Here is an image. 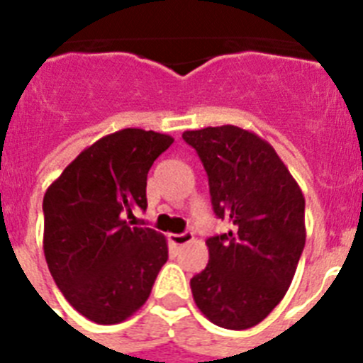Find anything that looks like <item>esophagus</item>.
I'll return each instance as SVG.
<instances>
[{"label": "esophagus", "instance_id": "obj_1", "mask_svg": "<svg viewBox=\"0 0 363 363\" xmlns=\"http://www.w3.org/2000/svg\"><path fill=\"white\" fill-rule=\"evenodd\" d=\"M194 240V234L192 233H184V234H169V242L172 243V245H185V243L192 242Z\"/></svg>", "mask_w": 363, "mask_h": 363}]
</instances>
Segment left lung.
Returning <instances> with one entry per match:
<instances>
[{
  "label": "left lung",
  "mask_w": 363,
  "mask_h": 363,
  "mask_svg": "<svg viewBox=\"0 0 363 363\" xmlns=\"http://www.w3.org/2000/svg\"><path fill=\"white\" fill-rule=\"evenodd\" d=\"M209 176L213 209L230 230L207 240L209 264L191 280L205 318L242 331L281 301L306 245V198L269 142L234 125L185 130Z\"/></svg>",
  "instance_id": "1"
}]
</instances>
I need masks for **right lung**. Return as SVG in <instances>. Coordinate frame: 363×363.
<instances>
[{
	"label": "right lung",
	"mask_w": 363,
	"mask_h": 363,
	"mask_svg": "<svg viewBox=\"0 0 363 363\" xmlns=\"http://www.w3.org/2000/svg\"><path fill=\"white\" fill-rule=\"evenodd\" d=\"M174 138L121 129L76 156L43 198V252L70 306L91 322L120 323L149 298L169 258L158 230L134 227L147 174Z\"/></svg>",
	"instance_id": "obj_1"
}]
</instances>
